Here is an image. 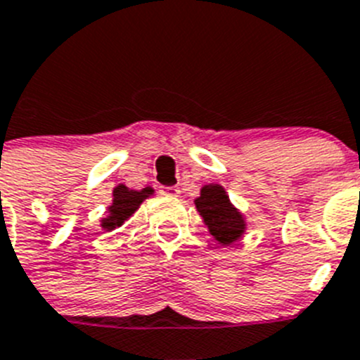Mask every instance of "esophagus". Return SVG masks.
<instances>
[{"label":"esophagus","instance_id":"1","mask_svg":"<svg viewBox=\"0 0 360 360\" xmlns=\"http://www.w3.org/2000/svg\"><path fill=\"white\" fill-rule=\"evenodd\" d=\"M160 193L165 197H179L181 190L177 186H161Z\"/></svg>","mask_w":360,"mask_h":360}]
</instances>
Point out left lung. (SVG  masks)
<instances>
[{"mask_svg": "<svg viewBox=\"0 0 360 360\" xmlns=\"http://www.w3.org/2000/svg\"><path fill=\"white\" fill-rule=\"evenodd\" d=\"M195 208L202 217L210 235L219 244L231 245L238 242L245 233V219L229 200L228 192L220 184L210 183L200 188V195L195 200Z\"/></svg>", "mask_w": 360, "mask_h": 360, "instance_id": "obj_1", "label": "left lung"}]
</instances>
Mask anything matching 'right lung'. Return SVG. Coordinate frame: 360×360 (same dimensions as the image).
I'll use <instances>...</instances> for the list:
<instances>
[{
	"label": "right lung",
	"mask_w": 360,
	"mask_h": 360,
	"mask_svg": "<svg viewBox=\"0 0 360 360\" xmlns=\"http://www.w3.org/2000/svg\"><path fill=\"white\" fill-rule=\"evenodd\" d=\"M154 195V190L150 186L143 188V190H131L125 184H118L112 190V202L108 208V217H103L100 220L103 231H112V229L120 228L125 220L140 208L141 202Z\"/></svg>",
	"instance_id": "1"
}]
</instances>
